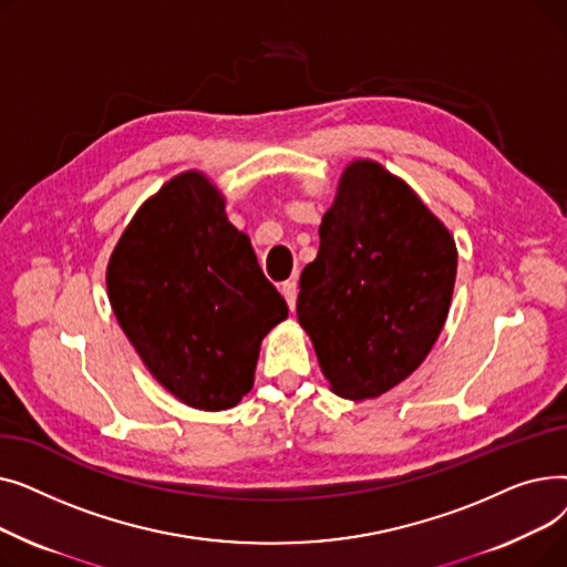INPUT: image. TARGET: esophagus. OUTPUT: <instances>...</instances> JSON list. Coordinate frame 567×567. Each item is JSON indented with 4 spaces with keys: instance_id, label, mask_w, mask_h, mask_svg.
Masks as SVG:
<instances>
[{
    "instance_id": "34e87169",
    "label": "esophagus",
    "mask_w": 567,
    "mask_h": 567,
    "mask_svg": "<svg viewBox=\"0 0 567 567\" xmlns=\"http://www.w3.org/2000/svg\"><path fill=\"white\" fill-rule=\"evenodd\" d=\"M280 291H282V296H285V301H287L289 310H293V308H296V296H299V285H296V280L291 278V280H287V282L280 285Z\"/></svg>"
}]
</instances>
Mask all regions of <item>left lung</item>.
<instances>
[{
    "label": "left lung",
    "mask_w": 567,
    "mask_h": 567,
    "mask_svg": "<svg viewBox=\"0 0 567 567\" xmlns=\"http://www.w3.org/2000/svg\"><path fill=\"white\" fill-rule=\"evenodd\" d=\"M319 238L296 315L333 393L377 398L436 342L455 287V241L404 182L372 161L344 169Z\"/></svg>",
    "instance_id": "obj_1"
}]
</instances>
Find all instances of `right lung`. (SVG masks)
I'll return each instance as SVG.
<instances>
[{
	"label": "right lung",
	"instance_id": "right-lung-1",
	"mask_svg": "<svg viewBox=\"0 0 567 567\" xmlns=\"http://www.w3.org/2000/svg\"><path fill=\"white\" fill-rule=\"evenodd\" d=\"M107 293L144 365L204 411L241 402L261 338L287 317L248 236L199 172L174 176L135 214L110 257Z\"/></svg>",
	"mask_w": 567,
	"mask_h": 567
}]
</instances>
